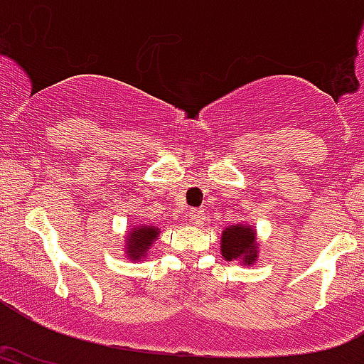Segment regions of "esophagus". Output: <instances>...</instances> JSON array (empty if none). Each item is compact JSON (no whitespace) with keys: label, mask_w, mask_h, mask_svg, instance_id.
<instances>
[{"label":"esophagus","mask_w":364,"mask_h":364,"mask_svg":"<svg viewBox=\"0 0 364 364\" xmlns=\"http://www.w3.org/2000/svg\"><path fill=\"white\" fill-rule=\"evenodd\" d=\"M188 218L192 220L193 225H200V223H204V220H205L204 209H197V208L196 209H190Z\"/></svg>","instance_id":"obj_1"}]
</instances>
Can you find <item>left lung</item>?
<instances>
[{"label":"left lung","mask_w":364,"mask_h":364,"mask_svg":"<svg viewBox=\"0 0 364 364\" xmlns=\"http://www.w3.org/2000/svg\"><path fill=\"white\" fill-rule=\"evenodd\" d=\"M222 255L227 260H243L250 266L257 259L255 230L247 225H230L222 232Z\"/></svg>","instance_id":"left-lung-1"}]
</instances>
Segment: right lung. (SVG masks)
Returning a JSON list of instances; mask_svg holds the SVG:
<instances>
[{"label": "right lung", "mask_w": 364, "mask_h": 364, "mask_svg": "<svg viewBox=\"0 0 364 364\" xmlns=\"http://www.w3.org/2000/svg\"><path fill=\"white\" fill-rule=\"evenodd\" d=\"M160 230L153 225H139L135 227L127 237V255L130 260H139L146 255L148 248L151 247L153 241L159 237Z\"/></svg>", "instance_id": "add662e5"}]
</instances>
